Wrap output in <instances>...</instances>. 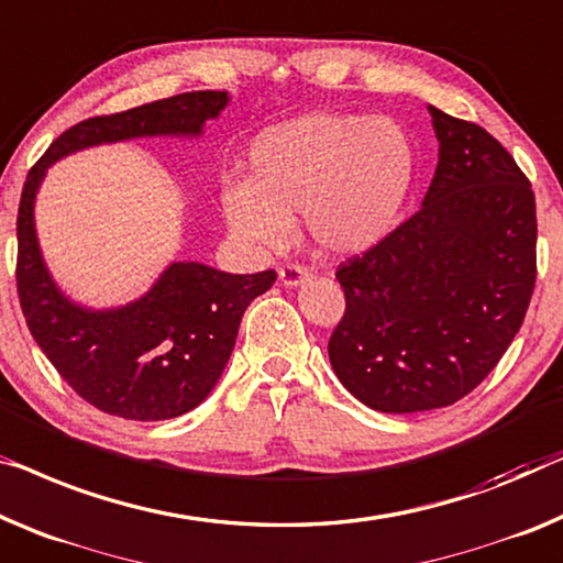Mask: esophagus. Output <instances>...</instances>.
<instances>
[{"label":"esophagus","mask_w":563,"mask_h":563,"mask_svg":"<svg viewBox=\"0 0 563 563\" xmlns=\"http://www.w3.org/2000/svg\"><path fill=\"white\" fill-rule=\"evenodd\" d=\"M310 280V271L306 265L288 263L280 267V283L288 285V288H296V285H303Z\"/></svg>","instance_id":"1"}]
</instances>
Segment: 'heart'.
I'll return each instance as SVG.
<instances>
[{"mask_svg":"<svg viewBox=\"0 0 563 563\" xmlns=\"http://www.w3.org/2000/svg\"><path fill=\"white\" fill-rule=\"evenodd\" d=\"M415 179V151L384 115L306 113L265 129L247 148L245 181L222 189L238 238L275 247L303 212L329 255H362L397 224Z\"/></svg>","mask_w":563,"mask_h":563,"instance_id":"b5f03b06","label":"heart"}]
</instances>
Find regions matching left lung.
<instances>
[{
	"label": "left lung",
	"mask_w": 563,
	"mask_h": 563,
	"mask_svg": "<svg viewBox=\"0 0 563 563\" xmlns=\"http://www.w3.org/2000/svg\"><path fill=\"white\" fill-rule=\"evenodd\" d=\"M440 162L422 207L339 265L335 376L376 412L450 407L488 376L536 285V199L483 125L430 106Z\"/></svg>",
	"instance_id": "left-lung-1"
}]
</instances>
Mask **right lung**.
Segmentation results:
<instances>
[{
  "instance_id": "right-lung-1",
  "label": "right lung",
  "mask_w": 563,
  "mask_h": 563,
  "mask_svg": "<svg viewBox=\"0 0 563 563\" xmlns=\"http://www.w3.org/2000/svg\"><path fill=\"white\" fill-rule=\"evenodd\" d=\"M224 106V90H191L93 115L60 133L24 181L16 212V296L24 321L57 374L106 415L158 422L205 401L232 354L242 313L278 275H230L199 263H174L136 303L86 310L55 288L42 263L32 220L37 187L47 166L65 154L133 136H197Z\"/></svg>"
}]
</instances>
